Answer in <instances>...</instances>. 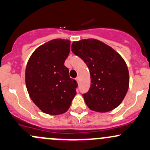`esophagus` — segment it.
Masks as SVG:
<instances>
[{
    "mask_svg": "<svg viewBox=\"0 0 150 150\" xmlns=\"http://www.w3.org/2000/svg\"><path fill=\"white\" fill-rule=\"evenodd\" d=\"M75 80H76V81L78 82V83H79V80H80V78L79 77H77L76 78H75Z\"/></svg>",
    "mask_w": 150,
    "mask_h": 150,
    "instance_id": "1",
    "label": "esophagus"
}]
</instances>
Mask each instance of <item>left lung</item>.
<instances>
[{"mask_svg": "<svg viewBox=\"0 0 150 150\" xmlns=\"http://www.w3.org/2000/svg\"><path fill=\"white\" fill-rule=\"evenodd\" d=\"M71 50L90 70L91 87L83 94L88 108L103 113L119 106L129 84L128 67L123 58L111 47L94 39L74 42Z\"/></svg>", "mask_w": 150, "mask_h": 150, "instance_id": "1", "label": "left lung"}]
</instances>
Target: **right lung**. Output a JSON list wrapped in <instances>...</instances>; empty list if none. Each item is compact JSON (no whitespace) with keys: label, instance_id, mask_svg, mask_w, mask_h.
<instances>
[{"label":"right lung","instance_id":"right-lung-1","mask_svg":"<svg viewBox=\"0 0 150 150\" xmlns=\"http://www.w3.org/2000/svg\"><path fill=\"white\" fill-rule=\"evenodd\" d=\"M70 42L56 39L38 47L30 57L25 73L30 98L43 112L58 115L70 108L78 83L64 63Z\"/></svg>","mask_w":150,"mask_h":150}]
</instances>
